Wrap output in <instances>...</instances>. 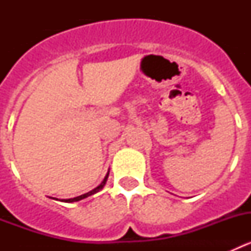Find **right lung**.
<instances>
[{
	"label": "right lung",
	"instance_id": "1",
	"mask_svg": "<svg viewBox=\"0 0 251 251\" xmlns=\"http://www.w3.org/2000/svg\"><path fill=\"white\" fill-rule=\"evenodd\" d=\"M108 176H109V171H108V174H106V176L104 177V179H103V181H101V183H100V185H99L98 187H95L94 190H92V191L86 192V194H84V195H80V196L74 197V199H64V200H60V201H63V202H75V201H80V200H83V199H85V197H88V196H92V195L97 194V192H98V191H100L101 188H103L104 186H105V183H106V179H108ZM55 200H57V199H55Z\"/></svg>",
	"mask_w": 251,
	"mask_h": 251
}]
</instances>
